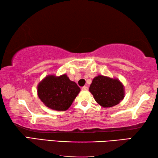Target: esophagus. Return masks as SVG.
Returning <instances> with one entry per match:
<instances>
[{
  "label": "esophagus",
  "mask_w": 158,
  "mask_h": 158,
  "mask_svg": "<svg viewBox=\"0 0 158 158\" xmlns=\"http://www.w3.org/2000/svg\"><path fill=\"white\" fill-rule=\"evenodd\" d=\"M88 89H89V88H88L87 86H84V87H82V89H81L82 90H88Z\"/></svg>",
  "instance_id": "1"
}]
</instances>
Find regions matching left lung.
<instances>
[{
	"instance_id": "left-lung-1",
	"label": "left lung",
	"mask_w": 158,
	"mask_h": 158,
	"mask_svg": "<svg viewBox=\"0 0 158 158\" xmlns=\"http://www.w3.org/2000/svg\"><path fill=\"white\" fill-rule=\"evenodd\" d=\"M89 91L95 101L104 108L111 107L125 97L124 85L119 79L98 75L93 79Z\"/></svg>"
}]
</instances>
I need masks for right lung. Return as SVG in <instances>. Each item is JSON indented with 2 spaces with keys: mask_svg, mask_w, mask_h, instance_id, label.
<instances>
[{
  "mask_svg": "<svg viewBox=\"0 0 158 158\" xmlns=\"http://www.w3.org/2000/svg\"><path fill=\"white\" fill-rule=\"evenodd\" d=\"M37 95L47 107L56 111H66L79 94L80 88L66 74H50L37 85Z\"/></svg>",
  "mask_w": 158,
  "mask_h": 158,
  "instance_id": "right-lung-1",
  "label": "right lung"
}]
</instances>
